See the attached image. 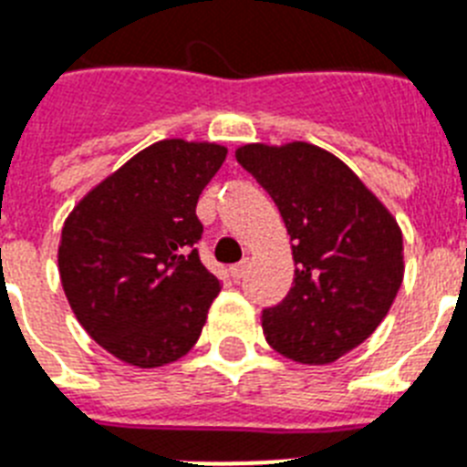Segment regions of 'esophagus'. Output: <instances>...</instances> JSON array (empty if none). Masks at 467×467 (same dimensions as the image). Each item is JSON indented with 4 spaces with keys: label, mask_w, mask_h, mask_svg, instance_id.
Instances as JSON below:
<instances>
[{
    "label": "esophagus",
    "mask_w": 467,
    "mask_h": 467,
    "mask_svg": "<svg viewBox=\"0 0 467 467\" xmlns=\"http://www.w3.org/2000/svg\"><path fill=\"white\" fill-rule=\"evenodd\" d=\"M246 270H249V261H240V264H234L233 268H230V273H233V277L234 280H242V277L246 275Z\"/></svg>",
    "instance_id": "34e87169"
}]
</instances>
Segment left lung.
Returning <instances> with one entry per match:
<instances>
[{"instance_id":"8db88e82","label":"left lung","mask_w":467,"mask_h":467,"mask_svg":"<svg viewBox=\"0 0 467 467\" xmlns=\"http://www.w3.org/2000/svg\"><path fill=\"white\" fill-rule=\"evenodd\" d=\"M237 161L287 227L294 285L261 325L277 354L327 366L385 320L403 280L397 218L335 154L308 142L242 144Z\"/></svg>"}]
</instances>
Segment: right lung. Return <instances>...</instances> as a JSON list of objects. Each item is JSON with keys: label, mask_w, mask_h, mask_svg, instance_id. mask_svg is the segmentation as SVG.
Returning a JSON list of instances; mask_svg holds the SVG:
<instances>
[{"label": "right lung", "mask_w": 467, "mask_h": 467, "mask_svg": "<svg viewBox=\"0 0 467 467\" xmlns=\"http://www.w3.org/2000/svg\"><path fill=\"white\" fill-rule=\"evenodd\" d=\"M227 147L161 140L113 171L61 227L58 275L94 342L135 368L168 366L197 344L221 292L194 249L199 194Z\"/></svg>", "instance_id": "obj_1"}]
</instances>
